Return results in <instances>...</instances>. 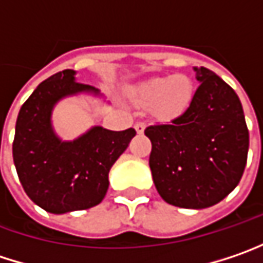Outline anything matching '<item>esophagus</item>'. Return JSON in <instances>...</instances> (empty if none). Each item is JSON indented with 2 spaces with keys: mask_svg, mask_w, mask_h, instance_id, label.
I'll return each instance as SVG.
<instances>
[{
  "mask_svg": "<svg viewBox=\"0 0 263 263\" xmlns=\"http://www.w3.org/2000/svg\"><path fill=\"white\" fill-rule=\"evenodd\" d=\"M144 128H146V123L144 122H137L135 123V131L138 134H143L144 132Z\"/></svg>",
  "mask_w": 263,
  "mask_h": 263,
  "instance_id": "34e87169",
  "label": "esophagus"
}]
</instances>
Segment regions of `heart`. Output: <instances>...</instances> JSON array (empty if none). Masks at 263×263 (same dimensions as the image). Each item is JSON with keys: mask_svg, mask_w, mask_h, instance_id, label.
I'll return each instance as SVG.
<instances>
[{"mask_svg": "<svg viewBox=\"0 0 263 263\" xmlns=\"http://www.w3.org/2000/svg\"><path fill=\"white\" fill-rule=\"evenodd\" d=\"M135 98L143 104L155 102L159 116H174L183 113L192 102L193 85L187 76L153 77L134 90Z\"/></svg>", "mask_w": 263, "mask_h": 263, "instance_id": "heart-1", "label": "heart"}]
</instances>
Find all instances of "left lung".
<instances>
[{
    "label": "left lung",
    "mask_w": 263,
    "mask_h": 263,
    "mask_svg": "<svg viewBox=\"0 0 263 263\" xmlns=\"http://www.w3.org/2000/svg\"><path fill=\"white\" fill-rule=\"evenodd\" d=\"M191 105L165 123L147 126L148 165L156 191L180 209H207L242 177L249 129L235 90L209 68H198Z\"/></svg>",
    "instance_id": "left-lung-1"
}]
</instances>
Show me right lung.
Listing matches in <instances>:
<instances>
[{"instance_id": "1", "label": "right lung", "mask_w": 263, "mask_h": 263, "mask_svg": "<svg viewBox=\"0 0 263 263\" xmlns=\"http://www.w3.org/2000/svg\"><path fill=\"white\" fill-rule=\"evenodd\" d=\"M64 70L37 86L16 120L13 161L26 195L43 210L64 214L98 205L108 189V173L126 150L135 129L93 126L72 141H62L52 126L58 101L77 93L100 95Z\"/></svg>"}]
</instances>
